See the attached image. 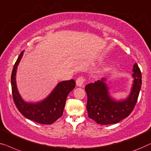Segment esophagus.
<instances>
[{
  "instance_id": "1",
  "label": "esophagus",
  "mask_w": 151,
  "mask_h": 151,
  "mask_svg": "<svg viewBox=\"0 0 151 151\" xmlns=\"http://www.w3.org/2000/svg\"><path fill=\"white\" fill-rule=\"evenodd\" d=\"M84 83H85V79L83 77H79L78 78L76 81V84L78 87H80V88H83L84 87Z\"/></svg>"
}]
</instances>
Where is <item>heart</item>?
Here are the masks:
<instances>
[{"label":"heart","mask_w":151,"mask_h":151,"mask_svg":"<svg viewBox=\"0 0 151 151\" xmlns=\"http://www.w3.org/2000/svg\"><path fill=\"white\" fill-rule=\"evenodd\" d=\"M107 71H108L107 68H102L101 70H100V73H106V72H107Z\"/></svg>","instance_id":"b5f03b06"}]
</instances>
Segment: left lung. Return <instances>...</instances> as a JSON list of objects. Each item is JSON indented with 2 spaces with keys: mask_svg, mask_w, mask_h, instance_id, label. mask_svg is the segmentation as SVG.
Masks as SVG:
<instances>
[{
  "mask_svg": "<svg viewBox=\"0 0 151 151\" xmlns=\"http://www.w3.org/2000/svg\"><path fill=\"white\" fill-rule=\"evenodd\" d=\"M133 84L125 99L117 100L110 95L105 78L87 85L85 90L88 95L86 108L89 118L100 124H116L131 113L142 86L141 71L136 63L133 65Z\"/></svg>",
  "mask_w": 151,
  "mask_h": 151,
  "instance_id": "8db88e82",
  "label": "left lung"
}]
</instances>
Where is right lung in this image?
<instances>
[{
    "label": "right lung",
    "mask_w": 151,
    "mask_h": 151,
    "mask_svg": "<svg viewBox=\"0 0 151 151\" xmlns=\"http://www.w3.org/2000/svg\"><path fill=\"white\" fill-rule=\"evenodd\" d=\"M23 53L24 51H22L19 55L12 73V89L14 103L25 118L40 124H50L63 115L68 95L75 88V81L71 79L58 83L50 94L39 102L25 101L19 93L16 85L17 68Z\"/></svg>",
    "instance_id": "1"
}]
</instances>
